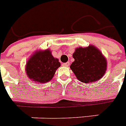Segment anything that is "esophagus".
<instances>
[{
	"label": "esophagus",
	"mask_w": 126,
	"mask_h": 126,
	"mask_svg": "<svg viewBox=\"0 0 126 126\" xmlns=\"http://www.w3.org/2000/svg\"><path fill=\"white\" fill-rule=\"evenodd\" d=\"M69 65V62H67V63H63V66H64V67H68Z\"/></svg>",
	"instance_id": "34e87169"
}]
</instances>
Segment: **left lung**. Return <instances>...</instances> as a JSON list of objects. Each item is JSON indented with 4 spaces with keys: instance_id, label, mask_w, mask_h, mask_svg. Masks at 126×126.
<instances>
[{
    "instance_id": "8db88e82",
    "label": "left lung",
    "mask_w": 126,
    "mask_h": 126,
    "mask_svg": "<svg viewBox=\"0 0 126 126\" xmlns=\"http://www.w3.org/2000/svg\"><path fill=\"white\" fill-rule=\"evenodd\" d=\"M70 68L80 81L87 83L97 81L105 74L107 61L100 51L93 45L77 48Z\"/></svg>"
}]
</instances>
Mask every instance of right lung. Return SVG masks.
I'll list each match as a JSON object with an SVG mask.
<instances>
[{"label": "right lung", "instance_id": "right-lung-1", "mask_svg": "<svg viewBox=\"0 0 126 126\" xmlns=\"http://www.w3.org/2000/svg\"><path fill=\"white\" fill-rule=\"evenodd\" d=\"M61 66L57 59L54 58L49 49L37 51L29 59L26 65V73L30 79L36 82L46 83L55 75Z\"/></svg>", "mask_w": 126, "mask_h": 126}]
</instances>
